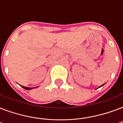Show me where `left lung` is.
<instances>
[{"label": "left lung", "instance_id": "1", "mask_svg": "<svg viewBox=\"0 0 123 123\" xmlns=\"http://www.w3.org/2000/svg\"><path fill=\"white\" fill-rule=\"evenodd\" d=\"M103 85H104V84H103ZM103 85H101V86H99V87H98V88H100L101 86H103Z\"/></svg>", "mask_w": 123, "mask_h": 123}]
</instances>
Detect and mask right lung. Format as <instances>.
<instances>
[{
	"instance_id": "right-lung-1",
	"label": "right lung",
	"mask_w": 123,
	"mask_h": 123,
	"mask_svg": "<svg viewBox=\"0 0 123 123\" xmlns=\"http://www.w3.org/2000/svg\"><path fill=\"white\" fill-rule=\"evenodd\" d=\"M22 88H24V89H26V90H31V89H32L33 88H29V87H26V86H22V85H20ZM35 88H37V87H35Z\"/></svg>"
}]
</instances>
